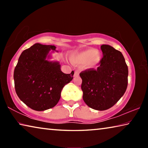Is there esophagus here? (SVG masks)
Listing matches in <instances>:
<instances>
[{
  "mask_svg": "<svg viewBox=\"0 0 148 148\" xmlns=\"http://www.w3.org/2000/svg\"><path fill=\"white\" fill-rule=\"evenodd\" d=\"M79 71H76L74 72V77H77V76H79Z\"/></svg>",
  "mask_w": 148,
  "mask_h": 148,
  "instance_id": "obj_1",
  "label": "esophagus"
}]
</instances>
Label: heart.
Instances as JSON below:
<instances>
[{"label":"heart","mask_w":148,"mask_h":148,"mask_svg":"<svg viewBox=\"0 0 148 148\" xmlns=\"http://www.w3.org/2000/svg\"><path fill=\"white\" fill-rule=\"evenodd\" d=\"M102 56L101 52L95 49L89 48L72 53L71 61L74 64L79 65L87 63L91 68H95L101 63Z\"/></svg>","instance_id":"heart-1"}]
</instances>
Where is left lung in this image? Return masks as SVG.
Segmentation results:
<instances>
[{
  "label": "left lung",
  "instance_id": "obj_1",
  "mask_svg": "<svg viewBox=\"0 0 148 148\" xmlns=\"http://www.w3.org/2000/svg\"><path fill=\"white\" fill-rule=\"evenodd\" d=\"M103 57L97 71L89 69L79 74L83 99L91 108H110L121 98L128 84V67L123 54L109 45L101 46Z\"/></svg>",
  "mask_w": 148,
  "mask_h": 148
}]
</instances>
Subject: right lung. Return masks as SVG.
I'll list each match as a JSON object with an SVG mask.
<instances>
[{"mask_svg":"<svg viewBox=\"0 0 148 148\" xmlns=\"http://www.w3.org/2000/svg\"><path fill=\"white\" fill-rule=\"evenodd\" d=\"M54 51L58 52L55 46L35 44L22 52L14 70L17 96L36 111H44L56 106L62 88L73 79L74 71L64 74L59 62L51 61Z\"/></svg>","mask_w":148,"mask_h":148,"instance_id":"add662e5","label":"right lung"}]
</instances>
